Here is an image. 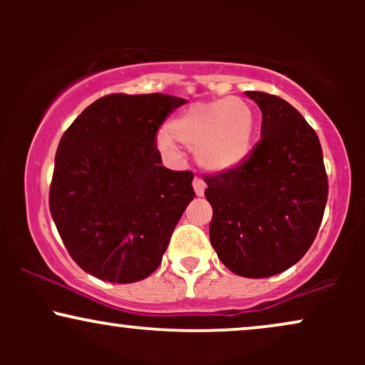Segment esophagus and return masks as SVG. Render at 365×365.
<instances>
[{
	"label": "esophagus",
	"instance_id": "1",
	"mask_svg": "<svg viewBox=\"0 0 365 365\" xmlns=\"http://www.w3.org/2000/svg\"><path fill=\"white\" fill-rule=\"evenodd\" d=\"M192 185H194V190H195L197 195H199V197L204 195V190H206V183H204L202 178L195 177L194 178V183H192Z\"/></svg>",
	"mask_w": 365,
	"mask_h": 365
}]
</instances>
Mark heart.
Here are the masks:
<instances>
[{
  "instance_id": "heart-1",
  "label": "heart",
  "mask_w": 365,
  "mask_h": 365,
  "mask_svg": "<svg viewBox=\"0 0 365 365\" xmlns=\"http://www.w3.org/2000/svg\"><path fill=\"white\" fill-rule=\"evenodd\" d=\"M255 116L240 98L192 104L170 121L159 137L165 153L177 149L175 140L194 149L195 161L207 171H226L240 165L252 148Z\"/></svg>"
}]
</instances>
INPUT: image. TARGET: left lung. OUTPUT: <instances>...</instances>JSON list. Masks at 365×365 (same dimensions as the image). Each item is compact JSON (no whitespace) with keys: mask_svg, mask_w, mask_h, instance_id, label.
Masks as SVG:
<instances>
[{"mask_svg":"<svg viewBox=\"0 0 365 365\" xmlns=\"http://www.w3.org/2000/svg\"><path fill=\"white\" fill-rule=\"evenodd\" d=\"M262 111L261 140L240 165L207 175L209 238L220 261L244 278H267L304 257L328 200L317 133L292 104L245 92Z\"/></svg>","mask_w":365,"mask_h":365,"instance_id":"left-lung-1","label":"left lung"}]
</instances>
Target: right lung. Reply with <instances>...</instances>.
<instances>
[{"instance_id":"obj_1","label":"right lung","mask_w":365,"mask_h":365,"mask_svg":"<svg viewBox=\"0 0 365 365\" xmlns=\"http://www.w3.org/2000/svg\"><path fill=\"white\" fill-rule=\"evenodd\" d=\"M185 103L166 94H110L87 106L63 133L49 211L86 273L133 283L161 264L195 192L192 171L161 166L156 133Z\"/></svg>"}]
</instances>
